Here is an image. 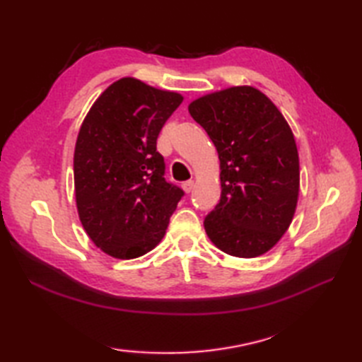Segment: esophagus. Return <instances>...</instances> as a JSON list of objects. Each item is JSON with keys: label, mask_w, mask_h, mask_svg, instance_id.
I'll return each instance as SVG.
<instances>
[{"label": "esophagus", "mask_w": 362, "mask_h": 362, "mask_svg": "<svg viewBox=\"0 0 362 362\" xmlns=\"http://www.w3.org/2000/svg\"><path fill=\"white\" fill-rule=\"evenodd\" d=\"M182 188H183V191H185L187 194H189L191 191H193V188H194V182L193 180H188V182H183V185H182Z\"/></svg>", "instance_id": "34e87169"}]
</instances>
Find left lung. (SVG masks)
<instances>
[{
	"instance_id": "8db88e82",
	"label": "left lung",
	"mask_w": 362,
	"mask_h": 362,
	"mask_svg": "<svg viewBox=\"0 0 362 362\" xmlns=\"http://www.w3.org/2000/svg\"><path fill=\"white\" fill-rule=\"evenodd\" d=\"M188 112L219 156L221 201L204 221L206 235L228 255H263L286 233L298 201V152L288 121L250 86L204 95Z\"/></svg>"
}]
</instances>
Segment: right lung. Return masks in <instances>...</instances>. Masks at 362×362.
<instances>
[{
    "label": "right lung",
    "mask_w": 362,
    "mask_h": 362,
    "mask_svg": "<svg viewBox=\"0 0 362 362\" xmlns=\"http://www.w3.org/2000/svg\"><path fill=\"white\" fill-rule=\"evenodd\" d=\"M183 101L121 78L91 105L74 148L76 206L88 238L107 255L132 259L163 240L183 191L165 180L157 138Z\"/></svg>",
    "instance_id": "1"
}]
</instances>
